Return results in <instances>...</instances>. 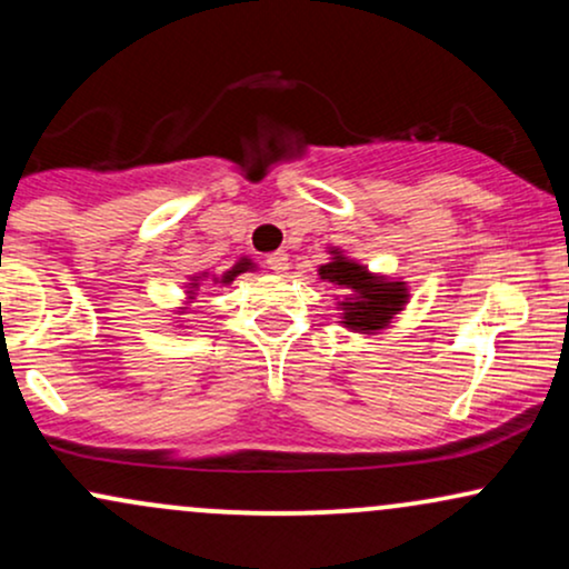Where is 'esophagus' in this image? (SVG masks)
I'll use <instances>...</instances> for the list:
<instances>
[{"instance_id": "obj_1", "label": "esophagus", "mask_w": 569, "mask_h": 569, "mask_svg": "<svg viewBox=\"0 0 569 569\" xmlns=\"http://www.w3.org/2000/svg\"><path fill=\"white\" fill-rule=\"evenodd\" d=\"M267 267H270V270H276V272H286L289 270V257H286L283 251H276V253H267Z\"/></svg>"}]
</instances>
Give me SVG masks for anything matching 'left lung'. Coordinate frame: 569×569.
<instances>
[{
  "mask_svg": "<svg viewBox=\"0 0 569 569\" xmlns=\"http://www.w3.org/2000/svg\"><path fill=\"white\" fill-rule=\"evenodd\" d=\"M331 262L318 267V276L326 283L342 289L339 323L358 335H380L393 323V318L409 302V286L403 280L377 276L356 259L345 257L339 248H329Z\"/></svg>",
  "mask_w": 569,
  "mask_h": 569,
  "instance_id": "8db88e82",
  "label": "left lung"
}]
</instances>
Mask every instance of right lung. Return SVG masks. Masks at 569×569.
<instances>
[{"label": "right lung", "instance_id": "1", "mask_svg": "<svg viewBox=\"0 0 569 569\" xmlns=\"http://www.w3.org/2000/svg\"><path fill=\"white\" fill-rule=\"evenodd\" d=\"M251 270H257V264H253L251 259H248V257H240L238 262H234V264L230 267V270L224 272V276H219V278L213 276L211 280H213V283L230 286L232 280L240 276V272H251ZM206 278H208V272H198V276H192V278H189V283H187V302H184V307H179V316H181V312L187 310V305L192 302V299H194V293H198V289H200V280H206Z\"/></svg>", "mask_w": 569, "mask_h": 569}]
</instances>
